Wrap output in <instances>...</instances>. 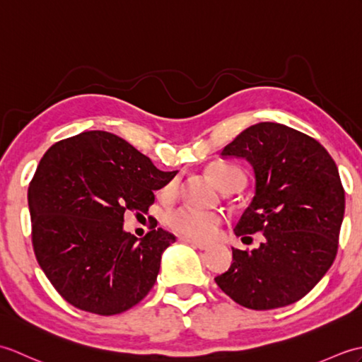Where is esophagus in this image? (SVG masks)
<instances>
[{
	"label": "esophagus",
	"instance_id": "esophagus-1",
	"mask_svg": "<svg viewBox=\"0 0 362 362\" xmlns=\"http://www.w3.org/2000/svg\"><path fill=\"white\" fill-rule=\"evenodd\" d=\"M183 241L185 243H188V244H191V245H194V247H197V249H201V250H206L210 247V244L209 243H204V241H197V240H191V238H182Z\"/></svg>",
	"mask_w": 362,
	"mask_h": 362
}]
</instances>
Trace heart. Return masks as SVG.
<instances>
[{
  "label": "heart",
  "instance_id": "1",
  "mask_svg": "<svg viewBox=\"0 0 362 362\" xmlns=\"http://www.w3.org/2000/svg\"><path fill=\"white\" fill-rule=\"evenodd\" d=\"M209 173L214 183L227 193L243 188L245 182L243 169L230 163H213L209 168ZM177 188H179V182L173 179L161 188L160 194L163 197H173L177 193ZM166 224L175 233L191 238V240H210L218 233L222 216L218 211L179 206L166 214Z\"/></svg>",
  "mask_w": 362,
  "mask_h": 362
}]
</instances>
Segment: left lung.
Masks as SVG:
<instances>
[{
	"label": "left lung",
	"mask_w": 362,
	"mask_h": 362,
	"mask_svg": "<svg viewBox=\"0 0 362 362\" xmlns=\"http://www.w3.org/2000/svg\"><path fill=\"white\" fill-rule=\"evenodd\" d=\"M221 156L245 158L255 173V196L236 236L261 232L266 241L250 252L232 249V266L214 281L250 310L297 302L337 253L345 191L334 160L314 138L279 122L243 130Z\"/></svg>",
	"instance_id": "8db88e82"
}]
</instances>
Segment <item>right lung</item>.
<instances>
[{
  "mask_svg": "<svg viewBox=\"0 0 362 362\" xmlns=\"http://www.w3.org/2000/svg\"><path fill=\"white\" fill-rule=\"evenodd\" d=\"M177 171H160L132 144L88 130L52 144L29 183L33 245L42 271L68 303L99 316L148 296L161 253L175 236L153 228L136 241L124 213H148L153 191Z\"/></svg>",
  "mask_w": 362,
  "mask_h": 362,
  "instance_id": "add662e5",
  "label": "right lung"
}]
</instances>
